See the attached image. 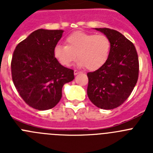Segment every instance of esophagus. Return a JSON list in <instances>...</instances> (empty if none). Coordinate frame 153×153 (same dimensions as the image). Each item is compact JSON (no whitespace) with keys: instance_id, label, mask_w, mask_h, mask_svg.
<instances>
[{"instance_id":"1","label":"esophagus","mask_w":153,"mask_h":153,"mask_svg":"<svg viewBox=\"0 0 153 153\" xmlns=\"http://www.w3.org/2000/svg\"><path fill=\"white\" fill-rule=\"evenodd\" d=\"M79 74V72L78 71V70H74V75H77V74Z\"/></svg>"}]
</instances>
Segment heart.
<instances>
[{
	"label": "heart",
	"instance_id": "b5f03b06",
	"mask_svg": "<svg viewBox=\"0 0 153 153\" xmlns=\"http://www.w3.org/2000/svg\"><path fill=\"white\" fill-rule=\"evenodd\" d=\"M110 47L105 35L76 31L66 38V45L55 46L53 56L64 67H70L77 57L78 67L94 71L106 63Z\"/></svg>",
	"mask_w": 153,
	"mask_h": 153
}]
</instances>
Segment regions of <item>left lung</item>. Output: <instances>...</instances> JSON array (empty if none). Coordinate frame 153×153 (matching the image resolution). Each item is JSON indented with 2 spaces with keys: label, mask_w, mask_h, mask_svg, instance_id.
Returning a JSON list of instances; mask_svg holds the SVG:
<instances>
[{
  "label": "left lung",
  "mask_w": 153,
  "mask_h": 153,
  "mask_svg": "<svg viewBox=\"0 0 153 153\" xmlns=\"http://www.w3.org/2000/svg\"><path fill=\"white\" fill-rule=\"evenodd\" d=\"M109 38L110 51L103 66L87 74V95L96 106L112 109L129 97L139 76V59L132 42L118 31L95 28Z\"/></svg>",
  "instance_id": "8db88e82"
}]
</instances>
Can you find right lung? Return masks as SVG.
Segmentation results:
<instances>
[{
    "label": "right lung",
    "instance_id": "add662e5",
    "mask_svg": "<svg viewBox=\"0 0 153 153\" xmlns=\"http://www.w3.org/2000/svg\"><path fill=\"white\" fill-rule=\"evenodd\" d=\"M63 33L62 30H36L13 51V84L24 102L38 110L54 107L61 99L63 85L74 79V70L62 66L53 56Z\"/></svg>",
    "mask_w": 153,
    "mask_h": 153
}]
</instances>
